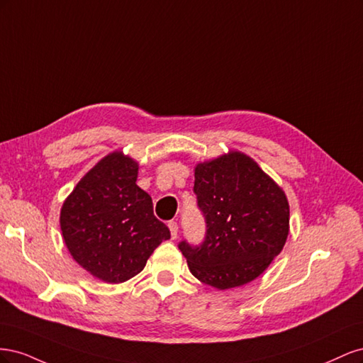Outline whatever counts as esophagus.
Segmentation results:
<instances>
[{
  "label": "esophagus",
  "instance_id": "34e87169",
  "mask_svg": "<svg viewBox=\"0 0 363 363\" xmlns=\"http://www.w3.org/2000/svg\"><path fill=\"white\" fill-rule=\"evenodd\" d=\"M168 227H169V232H171V238L175 239L177 238V233H179V224L175 221H169L168 223Z\"/></svg>",
  "mask_w": 363,
  "mask_h": 363
}]
</instances>
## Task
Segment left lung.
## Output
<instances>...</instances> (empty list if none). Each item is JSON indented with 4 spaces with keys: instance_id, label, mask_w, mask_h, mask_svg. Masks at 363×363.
I'll use <instances>...</instances> for the list:
<instances>
[{
    "instance_id": "1",
    "label": "left lung",
    "mask_w": 363,
    "mask_h": 363,
    "mask_svg": "<svg viewBox=\"0 0 363 363\" xmlns=\"http://www.w3.org/2000/svg\"><path fill=\"white\" fill-rule=\"evenodd\" d=\"M194 192L206 236L200 245L179 244L192 276L221 291L259 277L289 235L283 189L251 157L230 151L196 164Z\"/></svg>"
}]
</instances>
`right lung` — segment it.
Segmentation results:
<instances>
[{"label":"right lung","mask_w":363,"mask_h":363,"mask_svg":"<svg viewBox=\"0 0 363 363\" xmlns=\"http://www.w3.org/2000/svg\"><path fill=\"white\" fill-rule=\"evenodd\" d=\"M138 168L121 151L111 152L77 183L60 211L71 256L106 283L135 277L162 240L171 238L152 213L151 196L136 184Z\"/></svg>","instance_id":"1"}]
</instances>
